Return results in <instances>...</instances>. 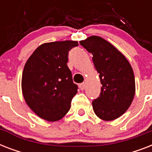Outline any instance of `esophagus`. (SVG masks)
Here are the masks:
<instances>
[{"label": "esophagus", "mask_w": 152, "mask_h": 152, "mask_svg": "<svg viewBox=\"0 0 152 152\" xmlns=\"http://www.w3.org/2000/svg\"><path fill=\"white\" fill-rule=\"evenodd\" d=\"M79 88H80V90H81V91L84 90V88H85V83H80V84L79 85Z\"/></svg>", "instance_id": "1"}]
</instances>
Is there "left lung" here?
<instances>
[{
    "label": "left lung",
    "instance_id": "8db88e82",
    "mask_svg": "<svg viewBox=\"0 0 152 152\" xmlns=\"http://www.w3.org/2000/svg\"><path fill=\"white\" fill-rule=\"evenodd\" d=\"M80 43L92 53L93 63L99 73L101 93L92 102L94 112L102 120H115L125 113L134 98L132 66L118 49L101 37L90 36Z\"/></svg>",
    "mask_w": 152,
    "mask_h": 152
}]
</instances>
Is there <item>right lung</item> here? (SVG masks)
Here are the masks:
<instances>
[{
  "label": "right lung",
  "mask_w": 152,
  "mask_h": 152,
  "mask_svg": "<svg viewBox=\"0 0 152 152\" xmlns=\"http://www.w3.org/2000/svg\"><path fill=\"white\" fill-rule=\"evenodd\" d=\"M78 45L69 40L42 44L25 64L23 95L27 106L44 120L59 121L71 107L78 87L67 62L69 51Z\"/></svg>",
  "instance_id": "right-lung-1"
}]
</instances>
